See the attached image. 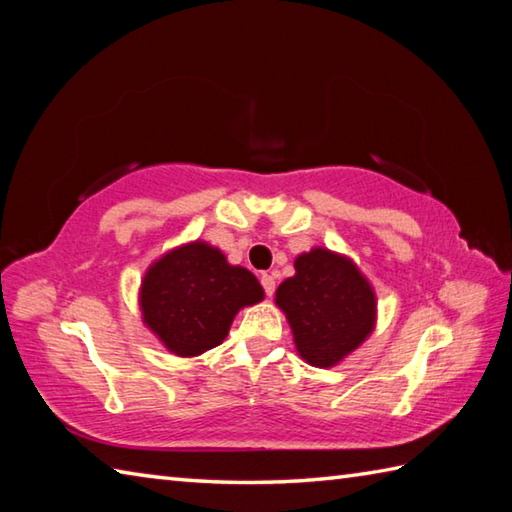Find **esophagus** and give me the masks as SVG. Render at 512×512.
<instances>
[{"label":"esophagus","mask_w":512,"mask_h":512,"mask_svg":"<svg viewBox=\"0 0 512 512\" xmlns=\"http://www.w3.org/2000/svg\"><path fill=\"white\" fill-rule=\"evenodd\" d=\"M259 281H262V286H264V292L268 297H273V292H275V277L273 275H262L259 277Z\"/></svg>","instance_id":"34e87169"}]
</instances>
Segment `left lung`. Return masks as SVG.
<instances>
[{
  "label": "left lung",
  "instance_id": "obj_1",
  "mask_svg": "<svg viewBox=\"0 0 512 512\" xmlns=\"http://www.w3.org/2000/svg\"><path fill=\"white\" fill-rule=\"evenodd\" d=\"M295 270L277 288L275 301L286 312L303 361L332 367L374 330V290L350 259L325 248L299 255Z\"/></svg>",
  "mask_w": 512,
  "mask_h": 512
}]
</instances>
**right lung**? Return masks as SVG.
I'll use <instances>...</instances> for the list:
<instances>
[{
	"instance_id": "1",
	"label": "right lung",
	"mask_w": 512,
	"mask_h": 512,
	"mask_svg": "<svg viewBox=\"0 0 512 512\" xmlns=\"http://www.w3.org/2000/svg\"><path fill=\"white\" fill-rule=\"evenodd\" d=\"M262 299L264 288L250 270L231 266L204 242L160 257L140 288L147 328L178 356H198L220 345L239 308Z\"/></svg>"
}]
</instances>
